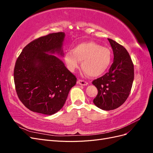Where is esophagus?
<instances>
[{
    "mask_svg": "<svg viewBox=\"0 0 153 153\" xmlns=\"http://www.w3.org/2000/svg\"><path fill=\"white\" fill-rule=\"evenodd\" d=\"M77 83L78 84H80L81 85H88V83L86 81L83 80H80V79L78 80Z\"/></svg>",
    "mask_w": 153,
    "mask_h": 153,
    "instance_id": "34e87169",
    "label": "esophagus"
}]
</instances>
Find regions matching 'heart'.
Masks as SVG:
<instances>
[{"instance_id":"heart-1","label":"heart","mask_w":153,"mask_h":153,"mask_svg":"<svg viewBox=\"0 0 153 153\" xmlns=\"http://www.w3.org/2000/svg\"><path fill=\"white\" fill-rule=\"evenodd\" d=\"M112 58L109 48L93 41L78 44L72 51L69 50L64 55V61L69 71H75L82 61V68L85 73L92 77L99 76L107 71Z\"/></svg>"}]
</instances>
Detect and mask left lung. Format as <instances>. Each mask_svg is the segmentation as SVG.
Segmentation results:
<instances>
[{
	"instance_id": "left-lung-1",
	"label": "left lung",
	"mask_w": 153,
	"mask_h": 153,
	"mask_svg": "<svg viewBox=\"0 0 153 153\" xmlns=\"http://www.w3.org/2000/svg\"><path fill=\"white\" fill-rule=\"evenodd\" d=\"M108 40L113 50L114 62L108 73L92 81L98 91L93 103L104 110L117 108L126 101L134 79V66L128 51L115 41Z\"/></svg>"
}]
</instances>
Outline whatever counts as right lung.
<instances>
[{"mask_svg": "<svg viewBox=\"0 0 153 153\" xmlns=\"http://www.w3.org/2000/svg\"><path fill=\"white\" fill-rule=\"evenodd\" d=\"M64 32H56L31 41L23 49L14 69L16 94L32 112L52 115L65 103L76 76L55 55H63Z\"/></svg>", "mask_w": 153, "mask_h": 153, "instance_id": "obj_1", "label": "right lung"}]
</instances>
